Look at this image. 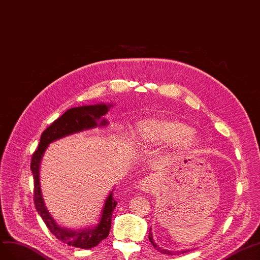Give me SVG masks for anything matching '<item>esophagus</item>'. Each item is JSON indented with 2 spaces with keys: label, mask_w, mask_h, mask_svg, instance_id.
Masks as SVG:
<instances>
[{
  "label": "esophagus",
  "mask_w": 260,
  "mask_h": 260,
  "mask_svg": "<svg viewBox=\"0 0 260 260\" xmlns=\"http://www.w3.org/2000/svg\"><path fill=\"white\" fill-rule=\"evenodd\" d=\"M139 187L143 191H150L154 187V177L153 176H146L140 181Z\"/></svg>",
  "instance_id": "34e87169"
}]
</instances>
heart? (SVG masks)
<instances>
[{"instance_id": "obj_1", "label": "heart", "mask_w": 260, "mask_h": 260, "mask_svg": "<svg viewBox=\"0 0 260 260\" xmlns=\"http://www.w3.org/2000/svg\"><path fill=\"white\" fill-rule=\"evenodd\" d=\"M134 138L142 144H167L175 142L180 151H188L199 143V137L190 126L179 120L149 118L136 124Z\"/></svg>"}]
</instances>
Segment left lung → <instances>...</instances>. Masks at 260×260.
<instances>
[{
    "mask_svg": "<svg viewBox=\"0 0 260 260\" xmlns=\"http://www.w3.org/2000/svg\"><path fill=\"white\" fill-rule=\"evenodd\" d=\"M148 237H149V241L151 242V244L154 246V248L157 249V250H159L160 253H162V254H166V255H179V254H184V253H186V251H189V249H183V250L173 251V250H168V249H165V248L160 247L159 245H157V243H154V241H153L152 233H151V228L149 229V236H148Z\"/></svg>",
    "mask_w": 260,
    "mask_h": 260,
    "instance_id": "obj_1",
    "label": "left lung"
}]
</instances>
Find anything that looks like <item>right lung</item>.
<instances>
[{
  "mask_svg": "<svg viewBox=\"0 0 260 260\" xmlns=\"http://www.w3.org/2000/svg\"><path fill=\"white\" fill-rule=\"evenodd\" d=\"M112 107V103L101 102L69 109L42 133L38 149L32 154L30 169L35 181L36 209L51 233L70 246L89 249L97 246L101 241L107 239L112 222V213L117 204L113 198V189L109 192L105 200L97 223L79 229L62 226L51 216L44 202L40 182L41 161L49 145L56 140L85 131L107 127L109 122L105 115Z\"/></svg>",
  "mask_w": 260,
  "mask_h": 260,
  "instance_id": "1",
  "label": "right lung"
}]
</instances>
